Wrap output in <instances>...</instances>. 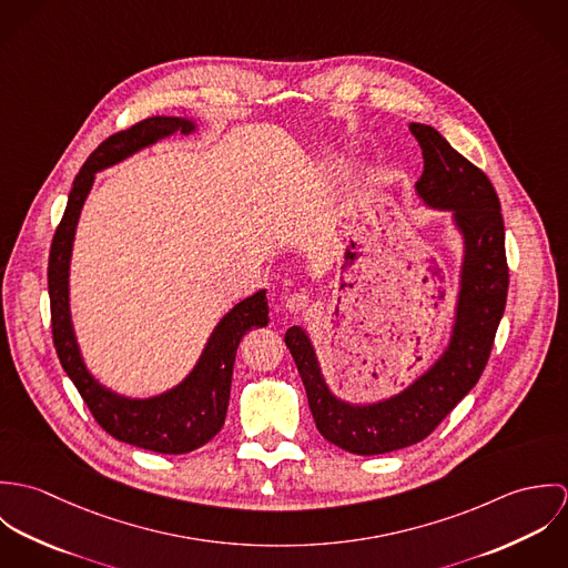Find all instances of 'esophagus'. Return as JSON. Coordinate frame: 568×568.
Listing matches in <instances>:
<instances>
[{"mask_svg":"<svg viewBox=\"0 0 568 568\" xmlns=\"http://www.w3.org/2000/svg\"><path fill=\"white\" fill-rule=\"evenodd\" d=\"M308 304H311V297L306 293H293L286 300V308L291 313H304L308 308Z\"/></svg>","mask_w":568,"mask_h":568,"instance_id":"1","label":"esophagus"}]
</instances>
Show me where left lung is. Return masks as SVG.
I'll use <instances>...</instances> for the list:
<instances>
[{
  "mask_svg": "<svg viewBox=\"0 0 568 568\" xmlns=\"http://www.w3.org/2000/svg\"><path fill=\"white\" fill-rule=\"evenodd\" d=\"M408 131L424 158L417 194L428 205L453 210L466 239L457 322L448 349L400 396L352 406L327 392L306 332L295 325L284 334L320 433L354 455H383L428 437L479 383L507 302L505 225L491 181L433 126L408 124Z\"/></svg>",
  "mask_w": 568,
  "mask_h": 568,
  "instance_id": "obj_1",
  "label": "left lung"
}]
</instances>
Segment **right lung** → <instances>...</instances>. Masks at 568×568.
<instances>
[{"label": "right lung", "mask_w": 568, "mask_h": 568, "mask_svg": "<svg viewBox=\"0 0 568 568\" xmlns=\"http://www.w3.org/2000/svg\"><path fill=\"white\" fill-rule=\"evenodd\" d=\"M194 124L181 118H146L124 131L109 135L82 163L74 179L65 214L54 232L48 260V293L52 338L65 374L72 378L89 406L93 419L115 439L144 450L163 455H183L207 444L225 424L232 372L239 343L251 327L268 324L266 293L260 291L243 300L216 325L207 347L194 372L172 392L149 398L129 400L98 385L82 363L81 352L70 322V255L82 203L93 183V174L111 163L120 162L135 151L172 135L190 133Z\"/></svg>", "instance_id": "right-lung-1"}]
</instances>
